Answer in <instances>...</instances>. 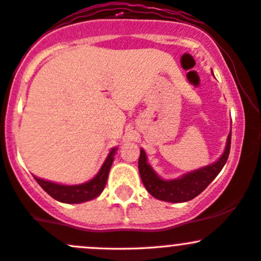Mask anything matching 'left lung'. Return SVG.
Returning <instances> with one entry per match:
<instances>
[{"instance_id":"obj_1","label":"left lung","mask_w":261,"mask_h":261,"mask_svg":"<svg viewBox=\"0 0 261 261\" xmlns=\"http://www.w3.org/2000/svg\"><path fill=\"white\" fill-rule=\"evenodd\" d=\"M230 143L231 132L229 133L225 150H224L219 161L215 162L214 164L208 165V167L188 173L179 179H173V180H163L162 178H159L154 173L152 167L147 163L145 152L141 149L138 169L145 189L159 200L170 201V203H183V201L192 200V199L198 197L223 169L226 161H228L229 153H230Z\"/></svg>"}]
</instances>
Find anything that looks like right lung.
Returning a JSON list of instances; mask_svg holds the SVG:
<instances>
[{
	"mask_svg": "<svg viewBox=\"0 0 261 261\" xmlns=\"http://www.w3.org/2000/svg\"><path fill=\"white\" fill-rule=\"evenodd\" d=\"M114 153H116V148H113L111 153L108 154L107 159L103 163L98 174L92 180L87 181L85 184H80V186H62V184L52 183V181L43 180V179L36 178V176L35 179L42 187V189L46 193H48L56 200L67 204L83 203V201L97 198L103 192L106 183H107L109 169H111V165L113 163Z\"/></svg>",
	"mask_w": 261,
	"mask_h": 261,
	"instance_id": "add662e5",
	"label": "right lung"
}]
</instances>
